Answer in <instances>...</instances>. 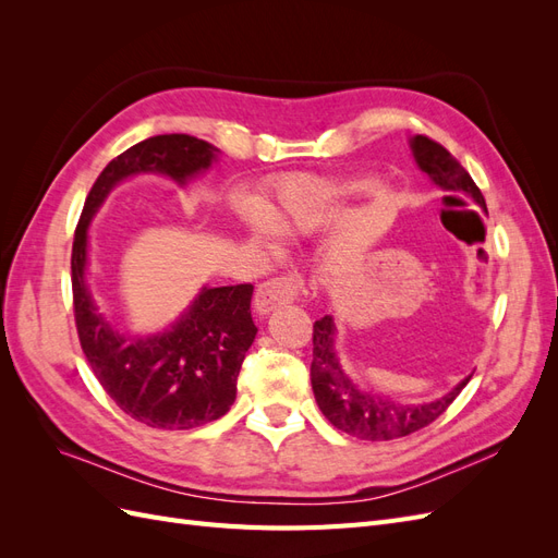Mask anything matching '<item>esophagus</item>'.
Listing matches in <instances>:
<instances>
[{"instance_id": "1", "label": "esophagus", "mask_w": 558, "mask_h": 558, "mask_svg": "<svg viewBox=\"0 0 558 558\" xmlns=\"http://www.w3.org/2000/svg\"><path fill=\"white\" fill-rule=\"evenodd\" d=\"M302 289H305V279H302L300 275H281V277H275V279L260 283L253 305H256L258 314H269L277 307L291 305L293 300H298Z\"/></svg>"}]
</instances>
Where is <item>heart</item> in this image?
<instances>
[{"label": "heart", "instance_id": "heart-1", "mask_svg": "<svg viewBox=\"0 0 558 558\" xmlns=\"http://www.w3.org/2000/svg\"><path fill=\"white\" fill-rule=\"evenodd\" d=\"M344 207V197L332 185L310 177H298L281 183L277 202L269 211L258 199L242 197L234 202V214L246 230H251L263 242L272 244L277 230L286 234L312 232Z\"/></svg>", "mask_w": 558, "mask_h": 558}]
</instances>
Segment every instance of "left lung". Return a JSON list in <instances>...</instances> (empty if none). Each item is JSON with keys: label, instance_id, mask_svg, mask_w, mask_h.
I'll return each mask as SVG.
<instances>
[{"label": "left lung", "instance_id": "1", "mask_svg": "<svg viewBox=\"0 0 558 558\" xmlns=\"http://www.w3.org/2000/svg\"><path fill=\"white\" fill-rule=\"evenodd\" d=\"M410 148L418 170L426 172L437 189L445 193L470 197L480 209L486 211L482 191L463 170V165L456 160L442 144L424 137V134H416V137L410 140ZM312 340V388L318 410L324 412V416L337 430L367 442L398 440V437L426 428L437 416L445 414V410L456 400V396L463 391V386L472 377L468 375L463 381L456 384L447 396L437 400L418 404L398 402L386 393L367 391V388L359 386L344 373L335 349L337 328L330 314L316 320Z\"/></svg>", "mask_w": 558, "mask_h": 558}]
</instances>
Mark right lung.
<instances>
[{"label":"right lung","mask_w":558,"mask_h":558,"mask_svg":"<svg viewBox=\"0 0 558 558\" xmlns=\"http://www.w3.org/2000/svg\"><path fill=\"white\" fill-rule=\"evenodd\" d=\"M216 156V146L191 134H158L130 146L97 177L74 232L72 291L81 349L107 396L150 428L191 430L230 410L242 361L258 332L251 318L253 286H205L167 330L123 335L97 310L88 291V228L123 179L156 172L185 185L207 172Z\"/></svg>","instance_id":"add662e5"}]
</instances>
